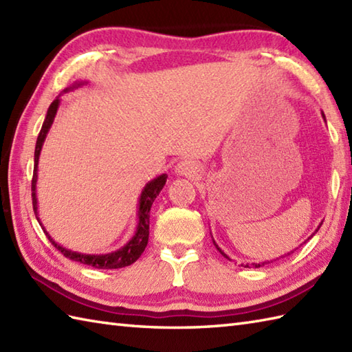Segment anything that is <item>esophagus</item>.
Instances as JSON below:
<instances>
[{"instance_id": "obj_1", "label": "esophagus", "mask_w": 352, "mask_h": 352, "mask_svg": "<svg viewBox=\"0 0 352 352\" xmlns=\"http://www.w3.org/2000/svg\"><path fill=\"white\" fill-rule=\"evenodd\" d=\"M198 170H199V166H198L195 162H192V160H183V162H180L175 166V174L178 177H189V178H192V177H195L198 174Z\"/></svg>"}]
</instances>
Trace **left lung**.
Instances as JSON below:
<instances>
[{
    "instance_id": "obj_1",
    "label": "left lung",
    "mask_w": 352,
    "mask_h": 352,
    "mask_svg": "<svg viewBox=\"0 0 352 352\" xmlns=\"http://www.w3.org/2000/svg\"><path fill=\"white\" fill-rule=\"evenodd\" d=\"M322 118H324V121H325V115H324V111H322ZM325 122H327V121H325ZM320 226H322V223H319V227H318V228L315 230V233H313V234H311L310 237H313V236H315V234L318 233V230L320 228ZM210 234H212V233H210ZM212 237H213V236H212ZM310 237H309V239H310ZM213 245L216 246V250H218V251H219V252L222 254V256H223V257H227V258H228V256H227V254H226V252H223V251H222V250L219 248V246H218V243H216V242H214V239H213ZM290 252H294V251H290ZM290 252H287V254H290ZM267 261H269V260H267ZM267 261H261V263H254V266H256V267H260V266H265V265L267 263Z\"/></svg>"
}]
</instances>
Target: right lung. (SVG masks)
Segmentation results:
<instances>
[{
  "mask_svg": "<svg viewBox=\"0 0 352 352\" xmlns=\"http://www.w3.org/2000/svg\"><path fill=\"white\" fill-rule=\"evenodd\" d=\"M86 81H76L72 83L69 87H66L62 94H66L76 89L78 86H83ZM58 106H60V95L50 104V107L47 110V116H45V121L42 124V129L39 136H37L36 140V148H34V169H33V180H32V198H33V210L36 214L37 222L41 223L42 230L45 231V234L51 241V243L56 246V248L60 251L65 257H68L74 261H80L83 265L94 266L96 269H119V267H125L133 265L136 261L142 252L145 251L146 245H148V237H149V210H151V206L154 203V199L159 195L160 190L163 189V186L166 184V174H162L159 177H155L154 180L148 182L145 184V188L142 189L140 197H139V203H138V226L136 231H134L133 237L130 239L121 248L116 251H111L107 254H83V252H77L68 248H63L60 243H57L54 239L50 236V233L45 227L42 226L41 218H39V210H37V197H36V184H37V164H39V157L41 151L43 146V142L47 139V134L51 129L52 122H54V118L57 115Z\"/></svg>",
  "mask_w": 352,
  "mask_h": 352,
  "instance_id": "add662e5",
  "label": "right lung"
}]
</instances>
